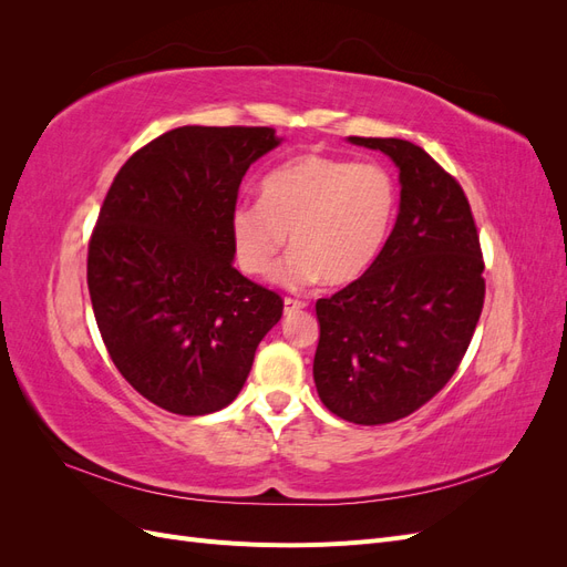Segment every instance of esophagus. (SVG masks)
<instances>
[{"label": "esophagus", "instance_id": "34e87169", "mask_svg": "<svg viewBox=\"0 0 567 567\" xmlns=\"http://www.w3.org/2000/svg\"><path fill=\"white\" fill-rule=\"evenodd\" d=\"M305 307V302H300V300H293V298H286L284 300V315L286 317H290V315H296V312H300Z\"/></svg>", "mask_w": 567, "mask_h": 567}]
</instances>
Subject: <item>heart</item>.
<instances>
[{"instance_id":"b5f03b06","label":"heart","mask_w":567,"mask_h":567,"mask_svg":"<svg viewBox=\"0 0 567 567\" xmlns=\"http://www.w3.org/2000/svg\"><path fill=\"white\" fill-rule=\"evenodd\" d=\"M398 205L385 167L305 153L274 167L262 182V200H244L231 213L238 265L265 277L277 265L290 234L293 252L274 274L286 288L323 279L348 286L379 257Z\"/></svg>"}]
</instances>
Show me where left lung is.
<instances>
[{
  "mask_svg": "<svg viewBox=\"0 0 567 567\" xmlns=\"http://www.w3.org/2000/svg\"><path fill=\"white\" fill-rule=\"evenodd\" d=\"M400 169V213L364 277L317 302L315 385L359 425L409 416L468 350L485 279L471 205L454 177L406 140L348 136Z\"/></svg>",
  "mask_w": 567,
  "mask_h": 567,
  "instance_id": "1",
  "label": "left lung"
}]
</instances>
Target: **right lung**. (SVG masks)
I'll use <instances>...</instances> for the list:
<instances>
[{"label": "right lung", "instance_id": "1", "mask_svg": "<svg viewBox=\"0 0 567 567\" xmlns=\"http://www.w3.org/2000/svg\"><path fill=\"white\" fill-rule=\"evenodd\" d=\"M271 127L184 125L120 167L90 241L87 286L125 381L179 416L225 409L284 302L234 267L231 213Z\"/></svg>", "mask_w": 567, "mask_h": 567}]
</instances>
